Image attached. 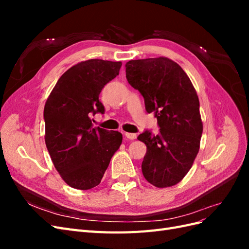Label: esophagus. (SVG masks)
Listing matches in <instances>:
<instances>
[{"instance_id": "obj_1", "label": "esophagus", "mask_w": 249, "mask_h": 249, "mask_svg": "<svg viewBox=\"0 0 249 249\" xmlns=\"http://www.w3.org/2000/svg\"><path fill=\"white\" fill-rule=\"evenodd\" d=\"M124 136L126 137V139L134 140V139H136L137 135H136V134H134V133H125V134H124Z\"/></svg>"}]
</instances>
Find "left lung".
I'll list each match as a JSON object with an SVG mask.
<instances>
[{
  "label": "left lung",
  "mask_w": 249,
  "mask_h": 249,
  "mask_svg": "<svg viewBox=\"0 0 249 249\" xmlns=\"http://www.w3.org/2000/svg\"><path fill=\"white\" fill-rule=\"evenodd\" d=\"M125 72L160 126L158 135L145 131L138 136L146 145L143 176L158 188L175 186L190 170L199 150L202 122L196 90L182 67L166 57L131 60Z\"/></svg>",
  "instance_id": "1"
}]
</instances>
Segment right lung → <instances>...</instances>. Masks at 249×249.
Instances as JSON below:
<instances>
[{
    "label": "right lung",
    "mask_w": 249,
    "mask_h": 249,
    "mask_svg": "<svg viewBox=\"0 0 249 249\" xmlns=\"http://www.w3.org/2000/svg\"><path fill=\"white\" fill-rule=\"evenodd\" d=\"M120 67L102 59L82 61L60 77L46 102V145L60 177L74 189L99 185L123 142L122 133L93 127L90 117L105 112L99 95Z\"/></svg>",
    "instance_id": "right-lung-1"
}]
</instances>
